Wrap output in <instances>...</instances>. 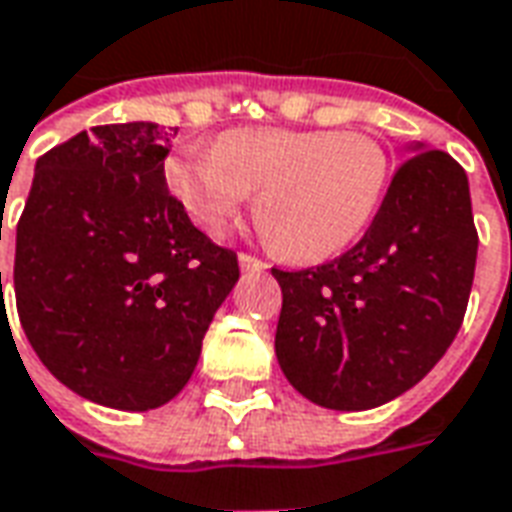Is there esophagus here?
Listing matches in <instances>:
<instances>
[{
  "label": "esophagus",
  "mask_w": 512,
  "mask_h": 512,
  "mask_svg": "<svg viewBox=\"0 0 512 512\" xmlns=\"http://www.w3.org/2000/svg\"><path fill=\"white\" fill-rule=\"evenodd\" d=\"M239 267H242L245 273H262V270H267V262L250 256V253H239Z\"/></svg>",
  "instance_id": "esophagus-1"
}]
</instances>
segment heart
Here are the masks:
<instances>
[{"instance_id":"heart-1","label":"heart","mask_w":512,"mask_h":512,"mask_svg":"<svg viewBox=\"0 0 512 512\" xmlns=\"http://www.w3.org/2000/svg\"><path fill=\"white\" fill-rule=\"evenodd\" d=\"M389 157L364 132L231 129L215 151L187 148L165 181L195 226L220 231L256 195V223L278 253L320 262L347 248L380 204Z\"/></svg>"}]
</instances>
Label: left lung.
<instances>
[{
    "label": "left lung",
    "mask_w": 512,
    "mask_h": 512,
    "mask_svg": "<svg viewBox=\"0 0 512 512\" xmlns=\"http://www.w3.org/2000/svg\"><path fill=\"white\" fill-rule=\"evenodd\" d=\"M411 151L358 245L297 273L273 267L278 364L331 411H369L413 389L466 314L477 264L466 170L422 143Z\"/></svg>",
    "instance_id": "obj_1"
}]
</instances>
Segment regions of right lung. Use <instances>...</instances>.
Here are the masks:
<instances>
[{
    "mask_svg": "<svg viewBox=\"0 0 512 512\" xmlns=\"http://www.w3.org/2000/svg\"><path fill=\"white\" fill-rule=\"evenodd\" d=\"M173 134L110 123L52 148L16 228V308L32 350L63 386L118 411H151L187 386L239 278L237 253L170 195Z\"/></svg>",
    "mask_w": 512,
    "mask_h": 512,
    "instance_id": "obj_1",
    "label": "right lung"
}]
</instances>
